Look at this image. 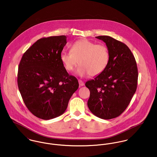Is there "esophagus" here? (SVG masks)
I'll use <instances>...</instances> for the list:
<instances>
[{"instance_id":"34e87169","label":"esophagus","mask_w":157,"mask_h":157,"mask_svg":"<svg viewBox=\"0 0 157 157\" xmlns=\"http://www.w3.org/2000/svg\"><path fill=\"white\" fill-rule=\"evenodd\" d=\"M78 82H79V86H84V82H83L82 80H81V79H79V80H78Z\"/></svg>"}]
</instances>
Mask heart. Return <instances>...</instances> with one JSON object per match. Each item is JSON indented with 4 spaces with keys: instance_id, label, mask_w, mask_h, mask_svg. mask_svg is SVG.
<instances>
[{
    "instance_id": "obj_1",
    "label": "heart",
    "mask_w": 157,
    "mask_h": 157,
    "mask_svg": "<svg viewBox=\"0 0 157 157\" xmlns=\"http://www.w3.org/2000/svg\"><path fill=\"white\" fill-rule=\"evenodd\" d=\"M60 59L66 69L72 71L79 63L76 74L96 76L107 67L109 60L108 49L103 44H96L86 39L76 41L71 51H63Z\"/></svg>"
}]
</instances>
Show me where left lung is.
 <instances>
[{"label":"left lung","instance_id":"left-lung-1","mask_svg":"<svg viewBox=\"0 0 157 157\" xmlns=\"http://www.w3.org/2000/svg\"><path fill=\"white\" fill-rule=\"evenodd\" d=\"M109 53L106 69L85 86L90 91L88 107L97 117L110 120L120 116L128 106L137 85L135 58L124 43L108 36H99Z\"/></svg>","mask_w":157,"mask_h":157}]
</instances>
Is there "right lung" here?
<instances>
[{
    "label": "right lung",
    "instance_id": "1",
    "mask_svg": "<svg viewBox=\"0 0 157 157\" xmlns=\"http://www.w3.org/2000/svg\"><path fill=\"white\" fill-rule=\"evenodd\" d=\"M66 36L37 40L24 52L17 82L26 107L36 117L48 120L62 115L78 90V79L67 72L60 59Z\"/></svg>",
    "mask_w": 157,
    "mask_h": 157
}]
</instances>
